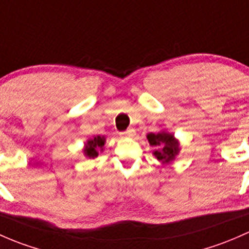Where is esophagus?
Wrapping results in <instances>:
<instances>
[{
  "instance_id": "obj_1",
  "label": "esophagus",
  "mask_w": 249,
  "mask_h": 249,
  "mask_svg": "<svg viewBox=\"0 0 249 249\" xmlns=\"http://www.w3.org/2000/svg\"><path fill=\"white\" fill-rule=\"evenodd\" d=\"M120 135H121V137H125V138L134 137V135H135V130L133 129V128H129V129H127V130H124V132L120 133Z\"/></svg>"
}]
</instances>
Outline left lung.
<instances>
[{
	"instance_id": "1",
	"label": "left lung",
	"mask_w": 249,
	"mask_h": 249,
	"mask_svg": "<svg viewBox=\"0 0 249 249\" xmlns=\"http://www.w3.org/2000/svg\"><path fill=\"white\" fill-rule=\"evenodd\" d=\"M147 139L150 145L156 147L153 153L157 160L162 163H169L178 153V142H176L174 135L169 134V133L160 132L157 134L150 133L147 135Z\"/></svg>"
}]
</instances>
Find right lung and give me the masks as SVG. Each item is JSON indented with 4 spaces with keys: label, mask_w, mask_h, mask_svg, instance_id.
Returning a JSON list of instances; mask_svg holds the SVG:
<instances>
[{
    "label": "right lung",
    "mask_w": 249,
    "mask_h": 249,
    "mask_svg": "<svg viewBox=\"0 0 249 249\" xmlns=\"http://www.w3.org/2000/svg\"><path fill=\"white\" fill-rule=\"evenodd\" d=\"M104 142H106V139L104 137H94L93 139L89 140L86 143V147H85V155L89 158H94L98 156L99 151H103V146Z\"/></svg>",
    "instance_id": "add662e5"
}]
</instances>
